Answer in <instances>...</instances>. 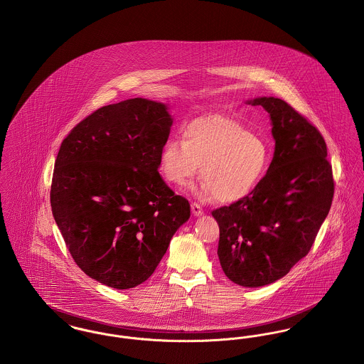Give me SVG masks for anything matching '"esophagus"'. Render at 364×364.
<instances>
[{
  "label": "esophagus",
  "instance_id": "esophagus-1",
  "mask_svg": "<svg viewBox=\"0 0 364 364\" xmlns=\"http://www.w3.org/2000/svg\"><path fill=\"white\" fill-rule=\"evenodd\" d=\"M191 210H192L193 215H202L203 214V208H202L200 205H198V203H192L191 205Z\"/></svg>",
  "mask_w": 364,
  "mask_h": 364
}]
</instances>
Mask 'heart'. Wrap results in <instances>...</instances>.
<instances>
[{
	"label": "heart",
	"mask_w": 364,
	"mask_h": 364,
	"mask_svg": "<svg viewBox=\"0 0 364 364\" xmlns=\"http://www.w3.org/2000/svg\"><path fill=\"white\" fill-rule=\"evenodd\" d=\"M183 135L184 140H168L161 151V172L174 186H186L200 166V191L232 203L255 190L269 169L267 143L236 119L199 117Z\"/></svg>",
	"instance_id": "1"
}]
</instances>
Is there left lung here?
<instances>
[{
    "label": "left lung",
    "instance_id": "8db88e82",
    "mask_svg": "<svg viewBox=\"0 0 364 364\" xmlns=\"http://www.w3.org/2000/svg\"><path fill=\"white\" fill-rule=\"evenodd\" d=\"M248 104L270 114L273 161L248 196L211 214L220 226L217 254L226 277L258 288L288 274L309 254L329 214L334 180L316 127L279 98Z\"/></svg>",
    "mask_w": 364,
    "mask_h": 364
}]
</instances>
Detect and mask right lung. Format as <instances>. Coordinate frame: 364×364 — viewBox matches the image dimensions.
<instances>
[{"label": "right lung", "mask_w": 364, "mask_h": 364, "mask_svg": "<svg viewBox=\"0 0 364 364\" xmlns=\"http://www.w3.org/2000/svg\"><path fill=\"white\" fill-rule=\"evenodd\" d=\"M172 122L166 105L134 98L100 107L61 143L53 217L76 264L107 287L144 282L190 218L158 172Z\"/></svg>", "instance_id": "add662e5"}]
</instances>
